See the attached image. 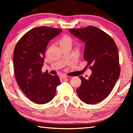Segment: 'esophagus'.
I'll return each instance as SVG.
<instances>
[{
	"mask_svg": "<svg viewBox=\"0 0 133 133\" xmlns=\"http://www.w3.org/2000/svg\"><path fill=\"white\" fill-rule=\"evenodd\" d=\"M67 78H69L67 77V76H65V75H63V76H62V79L65 80V79H67Z\"/></svg>",
	"mask_w": 133,
	"mask_h": 133,
	"instance_id": "1",
	"label": "esophagus"
}]
</instances>
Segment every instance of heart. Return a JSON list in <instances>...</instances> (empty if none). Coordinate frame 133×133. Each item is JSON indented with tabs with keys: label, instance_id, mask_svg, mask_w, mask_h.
Listing matches in <instances>:
<instances>
[{
	"label": "heart",
	"instance_id": "obj_1",
	"mask_svg": "<svg viewBox=\"0 0 133 133\" xmlns=\"http://www.w3.org/2000/svg\"><path fill=\"white\" fill-rule=\"evenodd\" d=\"M72 39L68 35H64L62 37L60 41H59V44L60 46H72Z\"/></svg>",
	"mask_w": 133,
	"mask_h": 133
}]
</instances>
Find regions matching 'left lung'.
I'll use <instances>...</instances> for the list:
<instances>
[{
	"label": "left lung",
	"mask_w": 133,
	"mask_h": 133,
	"mask_svg": "<svg viewBox=\"0 0 133 133\" xmlns=\"http://www.w3.org/2000/svg\"><path fill=\"white\" fill-rule=\"evenodd\" d=\"M69 30L85 44L83 59L92 71L88 79L80 76L82 83L76 91L84 103L100 102L110 94L119 77L117 47L111 36L96 27Z\"/></svg>",
	"instance_id": "8db88e82"
}]
</instances>
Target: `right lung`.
<instances>
[{
  "mask_svg": "<svg viewBox=\"0 0 133 133\" xmlns=\"http://www.w3.org/2000/svg\"><path fill=\"white\" fill-rule=\"evenodd\" d=\"M62 32L46 26L35 27L22 36L14 51V69L20 88L30 99L38 104L49 102L61 83L58 75L43 73L45 51L49 42Z\"/></svg>",
  "mask_w": 133,
  "mask_h": 133,
  "instance_id": "right-lung-1",
  "label": "right lung"
}]
</instances>
